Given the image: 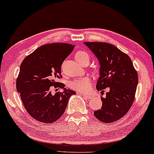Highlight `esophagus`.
<instances>
[{"label": "esophagus", "mask_w": 154, "mask_h": 154, "mask_svg": "<svg viewBox=\"0 0 154 154\" xmlns=\"http://www.w3.org/2000/svg\"><path fill=\"white\" fill-rule=\"evenodd\" d=\"M83 94V96L85 97L86 99H88V100H91L92 97V96L90 95V94Z\"/></svg>", "instance_id": "1"}]
</instances>
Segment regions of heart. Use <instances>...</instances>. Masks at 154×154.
I'll list each match as a JSON object with an SVG mask.
<instances>
[{
	"instance_id": "b5f03b06",
	"label": "heart",
	"mask_w": 154,
	"mask_h": 154,
	"mask_svg": "<svg viewBox=\"0 0 154 154\" xmlns=\"http://www.w3.org/2000/svg\"><path fill=\"white\" fill-rule=\"evenodd\" d=\"M75 60L81 64L90 61V56L85 51H79L75 53ZM69 87L75 91L85 93L91 89L92 80L89 76H83L69 83Z\"/></svg>"
}]
</instances>
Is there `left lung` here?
Instances as JSON below:
<instances>
[{"instance_id": "left-lung-1", "label": "left lung", "mask_w": 154, "mask_h": 154, "mask_svg": "<svg viewBox=\"0 0 154 154\" xmlns=\"http://www.w3.org/2000/svg\"><path fill=\"white\" fill-rule=\"evenodd\" d=\"M93 52L100 64L97 90L104 92L109 88L106 97H102V106L94 115L103 123H112L123 117L134 102L137 72L130 57L116 46L103 42H84Z\"/></svg>"}]
</instances>
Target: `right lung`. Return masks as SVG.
<instances>
[{
  "label": "right lung",
  "instance_id": "add662e5",
  "mask_svg": "<svg viewBox=\"0 0 154 154\" xmlns=\"http://www.w3.org/2000/svg\"><path fill=\"white\" fill-rule=\"evenodd\" d=\"M74 45L50 43L42 45L23 60L16 81L17 90L29 114L45 123L55 122L63 115L69 97L76 92L57 82L62 77L61 66ZM52 87L62 88L52 95Z\"/></svg>",
  "mask_w": 154,
  "mask_h": 154
}]
</instances>
